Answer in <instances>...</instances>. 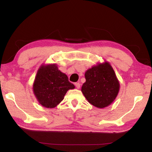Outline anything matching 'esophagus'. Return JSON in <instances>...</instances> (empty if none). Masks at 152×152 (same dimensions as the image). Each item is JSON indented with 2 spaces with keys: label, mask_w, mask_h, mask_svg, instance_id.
Segmentation results:
<instances>
[{
  "label": "esophagus",
  "mask_w": 152,
  "mask_h": 152,
  "mask_svg": "<svg viewBox=\"0 0 152 152\" xmlns=\"http://www.w3.org/2000/svg\"><path fill=\"white\" fill-rule=\"evenodd\" d=\"M75 86L77 89H80V83H75Z\"/></svg>",
  "instance_id": "obj_1"
}]
</instances>
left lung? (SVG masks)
<instances>
[{
	"mask_svg": "<svg viewBox=\"0 0 152 152\" xmlns=\"http://www.w3.org/2000/svg\"><path fill=\"white\" fill-rule=\"evenodd\" d=\"M85 78L82 92L90 104L99 108L112 104L118 94L119 82L109 63L93 66L86 71Z\"/></svg>",
	"mask_w": 152,
	"mask_h": 152,
	"instance_id": "obj_1",
	"label": "left lung"
}]
</instances>
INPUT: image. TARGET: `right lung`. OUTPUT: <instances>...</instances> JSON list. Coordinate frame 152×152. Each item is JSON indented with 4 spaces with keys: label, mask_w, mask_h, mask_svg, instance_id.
I'll return each instance as SVG.
<instances>
[{
    "label": "right lung",
    "mask_w": 152,
    "mask_h": 152,
    "mask_svg": "<svg viewBox=\"0 0 152 152\" xmlns=\"http://www.w3.org/2000/svg\"><path fill=\"white\" fill-rule=\"evenodd\" d=\"M74 88L66 74L52 64L39 68L33 83V92L41 105L52 108L63 101L68 90Z\"/></svg>",
    "instance_id": "1"
}]
</instances>
